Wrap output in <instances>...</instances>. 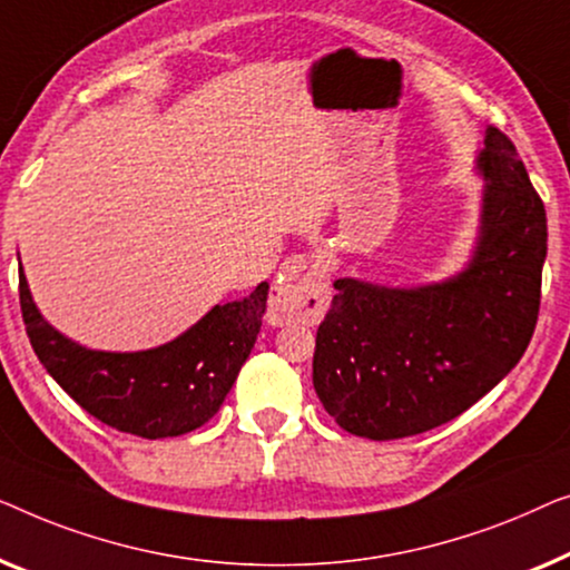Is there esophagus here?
<instances>
[{"mask_svg": "<svg viewBox=\"0 0 570 570\" xmlns=\"http://www.w3.org/2000/svg\"><path fill=\"white\" fill-rule=\"evenodd\" d=\"M331 304V276L307 255H292L282 263L271 294V312L288 323H317Z\"/></svg>", "mask_w": 570, "mask_h": 570, "instance_id": "34e87169", "label": "esophagus"}]
</instances>
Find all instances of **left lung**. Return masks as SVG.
I'll return each instance as SVG.
<instances>
[{"label": "left lung", "mask_w": 570, "mask_h": 570, "mask_svg": "<svg viewBox=\"0 0 570 570\" xmlns=\"http://www.w3.org/2000/svg\"><path fill=\"white\" fill-rule=\"evenodd\" d=\"M470 261L444 282L384 286L338 278L317 327L312 384L348 434L403 439L488 395L529 346L540 312L548 216L517 147L483 131Z\"/></svg>", "instance_id": "obj_1"}]
</instances>
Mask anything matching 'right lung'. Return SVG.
I'll list each match as a JSON object with an SVG mask.
<instances>
[{
	"label": "right lung",
	"instance_id": "add662e5",
	"mask_svg": "<svg viewBox=\"0 0 570 570\" xmlns=\"http://www.w3.org/2000/svg\"><path fill=\"white\" fill-rule=\"evenodd\" d=\"M268 284L245 299L214 304L178 338L147 351H95L41 315L20 266V307L46 372L87 413L126 434H188L219 411L247 362L266 315Z\"/></svg>",
	"mask_w": 570,
	"mask_h": 570
}]
</instances>
